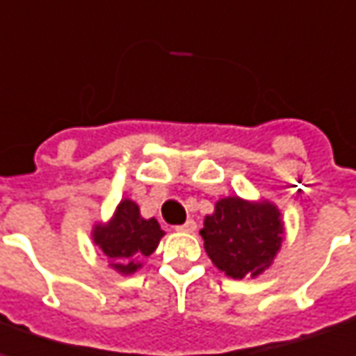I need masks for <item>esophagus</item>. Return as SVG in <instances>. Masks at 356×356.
<instances>
[{
	"label": "esophagus",
	"instance_id": "obj_1",
	"mask_svg": "<svg viewBox=\"0 0 356 356\" xmlns=\"http://www.w3.org/2000/svg\"><path fill=\"white\" fill-rule=\"evenodd\" d=\"M176 230H178V232H188V234H193V232L197 230V224H195V220H186V222L180 224V226H176Z\"/></svg>",
	"mask_w": 356,
	"mask_h": 356
}]
</instances>
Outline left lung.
Instances as JSON below:
<instances>
[{
    "mask_svg": "<svg viewBox=\"0 0 356 356\" xmlns=\"http://www.w3.org/2000/svg\"><path fill=\"white\" fill-rule=\"evenodd\" d=\"M199 234L216 268L230 278H254L270 266L278 253L284 224L280 211L268 201L251 203L226 197L214 205L211 216H205Z\"/></svg>",
    "mask_w": 356,
    "mask_h": 356,
    "instance_id": "obj_1",
    "label": "left lung"
}]
</instances>
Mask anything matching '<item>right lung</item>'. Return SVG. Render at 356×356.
<instances>
[{
	"label": "right lung",
	"instance_id": "1",
	"mask_svg": "<svg viewBox=\"0 0 356 356\" xmlns=\"http://www.w3.org/2000/svg\"><path fill=\"white\" fill-rule=\"evenodd\" d=\"M165 236L155 218H142L138 205L130 199L118 203L115 216L107 224L93 228V241L111 259V266L120 274H132L149 257Z\"/></svg>",
	"mask_w": 356,
	"mask_h": 356
}]
</instances>
